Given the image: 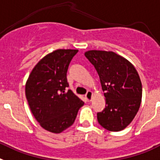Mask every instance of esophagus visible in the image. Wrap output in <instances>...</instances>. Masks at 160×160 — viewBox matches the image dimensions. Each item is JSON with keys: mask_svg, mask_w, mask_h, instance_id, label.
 Wrapping results in <instances>:
<instances>
[{"mask_svg": "<svg viewBox=\"0 0 160 160\" xmlns=\"http://www.w3.org/2000/svg\"><path fill=\"white\" fill-rule=\"evenodd\" d=\"M92 92L91 91H88V92L86 93L85 95V97L86 99H87V101H91L92 99Z\"/></svg>", "mask_w": 160, "mask_h": 160, "instance_id": "esophagus-1", "label": "esophagus"}]
</instances>
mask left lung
Masks as SVG:
<instances>
[{
    "label": "left lung",
    "instance_id": "1",
    "mask_svg": "<svg viewBox=\"0 0 160 160\" xmlns=\"http://www.w3.org/2000/svg\"><path fill=\"white\" fill-rule=\"evenodd\" d=\"M84 55L95 67L105 92V108L97 121L109 131H120L131 123L142 101V83L134 65L113 51L91 50Z\"/></svg>",
    "mask_w": 160,
    "mask_h": 160
}]
</instances>
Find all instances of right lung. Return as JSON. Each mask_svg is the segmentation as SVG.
Segmentation results:
<instances>
[{"mask_svg":"<svg viewBox=\"0 0 160 160\" xmlns=\"http://www.w3.org/2000/svg\"><path fill=\"white\" fill-rule=\"evenodd\" d=\"M78 52L74 49H58L40 59L26 83V97L34 118L47 131L59 134L76 120L84 101L68 87L67 72Z\"/></svg>","mask_w":160,"mask_h":160,"instance_id":"right-lung-1","label":"right lung"}]
</instances>
